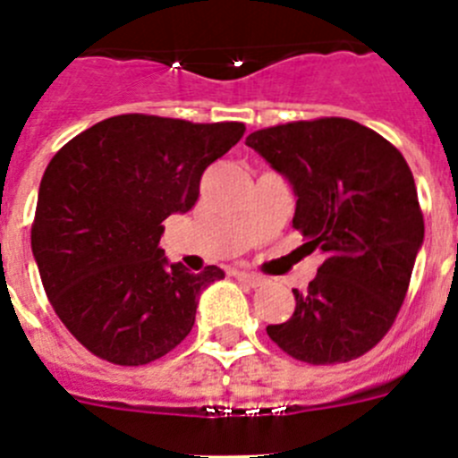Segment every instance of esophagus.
I'll list each match as a JSON object with an SVG mask.
<instances>
[{
	"instance_id": "1",
	"label": "esophagus",
	"mask_w": 458,
	"mask_h": 458,
	"mask_svg": "<svg viewBox=\"0 0 458 458\" xmlns=\"http://www.w3.org/2000/svg\"><path fill=\"white\" fill-rule=\"evenodd\" d=\"M238 279H241V282H245V284H250V286L264 284V277H261V275L248 273V270H241V273H238Z\"/></svg>"
}]
</instances>
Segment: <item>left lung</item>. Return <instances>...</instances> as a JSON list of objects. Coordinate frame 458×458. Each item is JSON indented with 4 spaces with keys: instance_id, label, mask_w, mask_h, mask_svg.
Segmentation results:
<instances>
[{
    "instance_id": "left-lung-1",
    "label": "left lung",
    "mask_w": 458,
    "mask_h": 458,
    "mask_svg": "<svg viewBox=\"0 0 458 458\" xmlns=\"http://www.w3.org/2000/svg\"><path fill=\"white\" fill-rule=\"evenodd\" d=\"M291 183L293 226L321 250L295 311L266 333L291 358L335 365L374 349L403 305L424 217L403 156L358 121L326 116L273 125L245 140Z\"/></svg>"
}]
</instances>
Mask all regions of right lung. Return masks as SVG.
I'll return each mask as SVG.
<instances>
[{"mask_svg":"<svg viewBox=\"0 0 458 458\" xmlns=\"http://www.w3.org/2000/svg\"><path fill=\"white\" fill-rule=\"evenodd\" d=\"M242 132L238 121L121 114L56 151L40 179L31 252L56 317L84 349L140 367L188 337L201 291L225 273L169 264L163 222L192 208L204 169Z\"/></svg>","mask_w":458,"mask_h":458,"instance_id":"1","label":"right lung"}]
</instances>
